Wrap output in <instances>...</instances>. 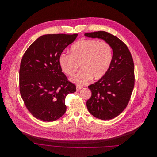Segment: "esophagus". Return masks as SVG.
I'll use <instances>...</instances> for the list:
<instances>
[{
	"mask_svg": "<svg viewBox=\"0 0 157 157\" xmlns=\"http://www.w3.org/2000/svg\"><path fill=\"white\" fill-rule=\"evenodd\" d=\"M76 91H79V90H81L83 87L81 86H79V85H76Z\"/></svg>",
	"mask_w": 157,
	"mask_h": 157,
	"instance_id": "esophagus-1",
	"label": "esophagus"
}]
</instances>
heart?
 Segmentation results:
<instances>
[{"mask_svg":"<svg viewBox=\"0 0 157 157\" xmlns=\"http://www.w3.org/2000/svg\"><path fill=\"white\" fill-rule=\"evenodd\" d=\"M112 59L113 50L109 44L94 39H81L71 46L70 54L63 53L60 55L59 63L62 71L69 76L75 74L79 64L81 71L71 80L83 85L92 78L99 79L106 75Z\"/></svg>","mask_w":157,"mask_h":157,"instance_id":"heart-1","label":"heart"}]
</instances>
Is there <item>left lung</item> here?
I'll use <instances>...</instances> for the list:
<instances>
[{"instance_id": "obj_1", "label": "left lung", "mask_w": 157, "mask_h": 157, "mask_svg": "<svg viewBox=\"0 0 157 157\" xmlns=\"http://www.w3.org/2000/svg\"><path fill=\"white\" fill-rule=\"evenodd\" d=\"M92 38L102 39L109 44L113 59L106 75L88 86L92 95L86 102L88 111L102 120H112L127 107L134 87V64L131 52L119 38L105 32L85 33Z\"/></svg>"}]
</instances>
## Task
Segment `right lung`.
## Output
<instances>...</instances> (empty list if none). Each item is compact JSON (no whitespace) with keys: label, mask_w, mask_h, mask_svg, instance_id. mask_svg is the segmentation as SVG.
Masks as SVG:
<instances>
[{"label":"right lung","mask_w":157,"mask_h":157,"mask_svg":"<svg viewBox=\"0 0 157 157\" xmlns=\"http://www.w3.org/2000/svg\"><path fill=\"white\" fill-rule=\"evenodd\" d=\"M78 34L45 35L32 43L23 56L19 70L20 93L30 113L52 122L66 112L65 98L76 91L62 72L59 58Z\"/></svg>","instance_id":"right-lung-1"}]
</instances>
